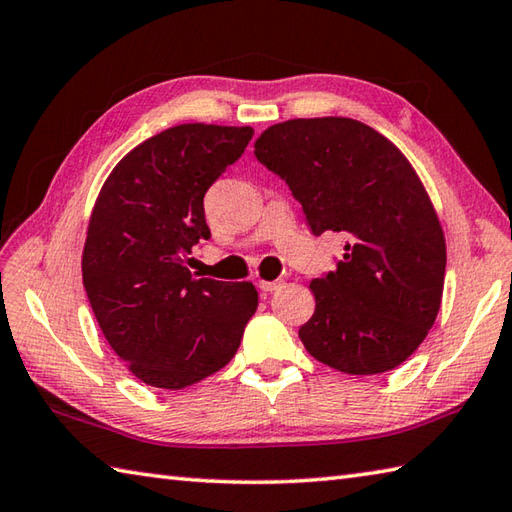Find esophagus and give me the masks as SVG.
<instances>
[{
  "instance_id": "34e87169",
  "label": "esophagus",
  "mask_w": 512,
  "mask_h": 512,
  "mask_svg": "<svg viewBox=\"0 0 512 512\" xmlns=\"http://www.w3.org/2000/svg\"><path fill=\"white\" fill-rule=\"evenodd\" d=\"M282 286H284V282H279V279H275V282H264V279H259L257 282V288L262 290V293H273V290L282 288Z\"/></svg>"
}]
</instances>
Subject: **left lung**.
Wrapping results in <instances>:
<instances>
[{
  "mask_svg": "<svg viewBox=\"0 0 512 512\" xmlns=\"http://www.w3.org/2000/svg\"><path fill=\"white\" fill-rule=\"evenodd\" d=\"M255 157L284 179L313 235L346 237L335 270L310 282L308 353L350 375L406 362L435 324L446 275L442 226L408 159L348 117L270 126Z\"/></svg>",
  "mask_w": 512,
  "mask_h": 512,
  "instance_id": "obj_1",
  "label": "left lung"
}]
</instances>
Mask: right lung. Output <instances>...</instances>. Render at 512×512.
I'll return each instance as SVG.
<instances>
[{"label":"right lung","instance_id":"obj_1","mask_svg":"<svg viewBox=\"0 0 512 512\" xmlns=\"http://www.w3.org/2000/svg\"><path fill=\"white\" fill-rule=\"evenodd\" d=\"M250 126H173L115 166L88 224L82 275L110 348L144 384L179 390L224 368L257 310L250 282L186 266L210 230L204 195L253 139Z\"/></svg>","mask_w":512,"mask_h":512}]
</instances>
